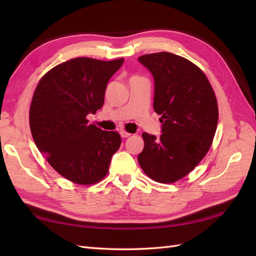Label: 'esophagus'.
<instances>
[{
  "instance_id": "obj_1",
  "label": "esophagus",
  "mask_w": 256,
  "mask_h": 256,
  "mask_svg": "<svg viewBox=\"0 0 256 256\" xmlns=\"http://www.w3.org/2000/svg\"><path fill=\"white\" fill-rule=\"evenodd\" d=\"M120 136H122V138H126L130 136H131V134L127 132V131H125V130H122V131H120Z\"/></svg>"
}]
</instances>
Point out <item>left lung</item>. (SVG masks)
<instances>
[{
	"label": "left lung",
	"mask_w": 256,
	"mask_h": 256,
	"mask_svg": "<svg viewBox=\"0 0 256 256\" xmlns=\"http://www.w3.org/2000/svg\"><path fill=\"white\" fill-rule=\"evenodd\" d=\"M138 60L152 74L154 110L162 122L159 138L143 132L138 164L154 182H175L210 148L218 104L205 74L190 60L170 52L145 54Z\"/></svg>",
	"instance_id": "8db88e82"
}]
</instances>
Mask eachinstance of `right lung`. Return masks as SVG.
<instances>
[{"instance_id":"obj_1","label":"right lung","mask_w":256,"mask_h":256,"mask_svg":"<svg viewBox=\"0 0 256 256\" xmlns=\"http://www.w3.org/2000/svg\"><path fill=\"white\" fill-rule=\"evenodd\" d=\"M124 58H76L46 74L30 108V127L37 148L49 164L79 184L100 182L109 171L122 138L88 124L86 116L102 109L106 88Z\"/></svg>"}]
</instances>
